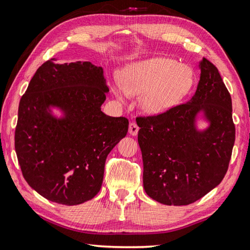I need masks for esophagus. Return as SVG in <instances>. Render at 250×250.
<instances>
[{
	"label": "esophagus",
	"instance_id": "esophagus-1",
	"mask_svg": "<svg viewBox=\"0 0 250 250\" xmlns=\"http://www.w3.org/2000/svg\"><path fill=\"white\" fill-rule=\"evenodd\" d=\"M138 131H139V127L138 125L135 123V122H131L129 124V134L131 136H137L138 135Z\"/></svg>",
	"mask_w": 250,
	"mask_h": 250
}]
</instances>
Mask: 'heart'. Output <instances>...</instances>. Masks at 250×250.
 Instances as JSON below:
<instances>
[{"label": "heart", "instance_id": "heart-1", "mask_svg": "<svg viewBox=\"0 0 250 250\" xmlns=\"http://www.w3.org/2000/svg\"><path fill=\"white\" fill-rule=\"evenodd\" d=\"M122 86L113 92L124 101L127 95L138 96L146 114L160 115L176 106L191 90L194 73L186 64L167 58H151L130 63L121 73Z\"/></svg>", "mask_w": 250, "mask_h": 250}]
</instances>
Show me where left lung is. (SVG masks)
<instances>
[{
    "instance_id": "left-lung-1",
    "label": "left lung",
    "mask_w": 250,
    "mask_h": 250,
    "mask_svg": "<svg viewBox=\"0 0 250 250\" xmlns=\"http://www.w3.org/2000/svg\"><path fill=\"white\" fill-rule=\"evenodd\" d=\"M198 66L189 101L137 122L145 191L167 206L192 204L218 186L235 143L229 92L212 63L204 58Z\"/></svg>"
}]
</instances>
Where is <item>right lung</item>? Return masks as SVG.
Returning <instances> with one entry per match:
<instances>
[{"label":"right lung","mask_w":250,"mask_h":250,"mask_svg":"<svg viewBox=\"0 0 250 250\" xmlns=\"http://www.w3.org/2000/svg\"><path fill=\"white\" fill-rule=\"evenodd\" d=\"M109 88L103 68L87 61H46L18 106L15 150L32 189L56 204L92 199L107 154L128 130L126 117L101 111Z\"/></svg>","instance_id":"add662e5"}]
</instances>
